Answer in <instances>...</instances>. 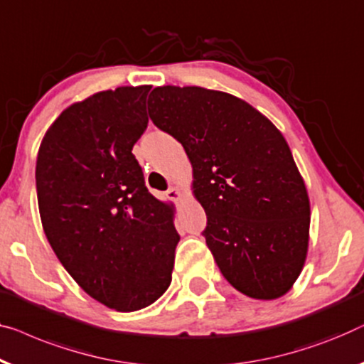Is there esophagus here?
<instances>
[{
	"label": "esophagus",
	"instance_id": "esophagus-1",
	"mask_svg": "<svg viewBox=\"0 0 364 364\" xmlns=\"http://www.w3.org/2000/svg\"><path fill=\"white\" fill-rule=\"evenodd\" d=\"M167 195H169L172 200H181V197H182L181 188H178V187H171L169 191H167Z\"/></svg>",
	"mask_w": 364,
	"mask_h": 364
}]
</instances>
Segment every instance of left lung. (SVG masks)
Wrapping results in <instances>:
<instances>
[{
    "instance_id": "obj_1",
    "label": "left lung",
    "mask_w": 364,
    "mask_h": 364,
    "mask_svg": "<svg viewBox=\"0 0 364 364\" xmlns=\"http://www.w3.org/2000/svg\"><path fill=\"white\" fill-rule=\"evenodd\" d=\"M147 112L192 162L202 235L223 277L247 297L284 296L307 256L310 203L281 131L243 100L202 87H157Z\"/></svg>"
}]
</instances>
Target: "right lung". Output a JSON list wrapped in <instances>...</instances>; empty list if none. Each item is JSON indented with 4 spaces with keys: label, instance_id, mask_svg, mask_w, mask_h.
<instances>
[{
    "label": "right lung",
    "instance_id": "obj_1",
    "mask_svg": "<svg viewBox=\"0 0 364 364\" xmlns=\"http://www.w3.org/2000/svg\"><path fill=\"white\" fill-rule=\"evenodd\" d=\"M149 90L119 87L68 107L36 164L52 250L88 296L118 312L144 309L167 291L181 240L172 207L147 191L133 154L149 121Z\"/></svg>",
    "mask_w": 364,
    "mask_h": 364
}]
</instances>
